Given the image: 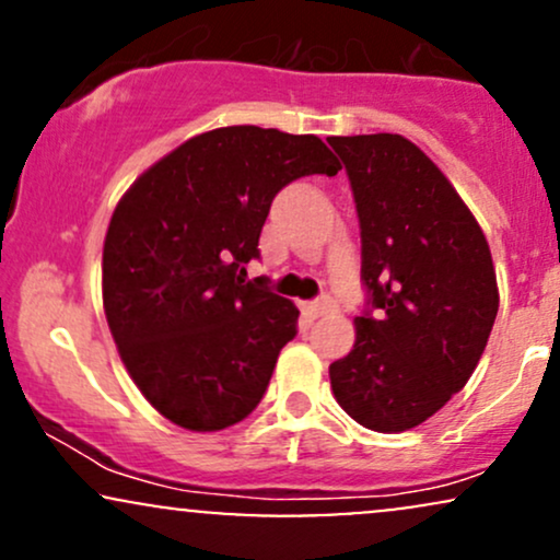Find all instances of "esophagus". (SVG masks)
Returning <instances> with one entry per match:
<instances>
[{
    "label": "esophagus",
    "mask_w": 560,
    "mask_h": 560,
    "mask_svg": "<svg viewBox=\"0 0 560 560\" xmlns=\"http://www.w3.org/2000/svg\"><path fill=\"white\" fill-rule=\"evenodd\" d=\"M307 311H311L316 318L326 316V313L334 311V300L331 298H320L316 302H311V305H307Z\"/></svg>",
    "instance_id": "esophagus-1"
}]
</instances>
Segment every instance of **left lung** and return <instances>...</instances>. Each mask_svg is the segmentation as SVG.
I'll use <instances>...</instances> for the list:
<instances>
[{
    "label": "left lung",
    "instance_id": "left-lung-1",
    "mask_svg": "<svg viewBox=\"0 0 560 560\" xmlns=\"http://www.w3.org/2000/svg\"><path fill=\"white\" fill-rule=\"evenodd\" d=\"M361 223L355 345L329 365L345 413L374 432L434 416L477 369L498 281L477 218L442 171L400 133L331 137Z\"/></svg>",
    "mask_w": 560,
    "mask_h": 560
}]
</instances>
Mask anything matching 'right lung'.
Masks as SVG:
<instances>
[{
  "instance_id": "1",
  "label": "right lung",
  "mask_w": 560,
  "mask_h": 560,
  "mask_svg": "<svg viewBox=\"0 0 560 560\" xmlns=\"http://www.w3.org/2000/svg\"><path fill=\"white\" fill-rule=\"evenodd\" d=\"M339 163L313 133L229 126L199 133L141 173L110 218L102 300L128 374L165 419L218 432L266 395L300 311L262 279L273 197Z\"/></svg>"
}]
</instances>
